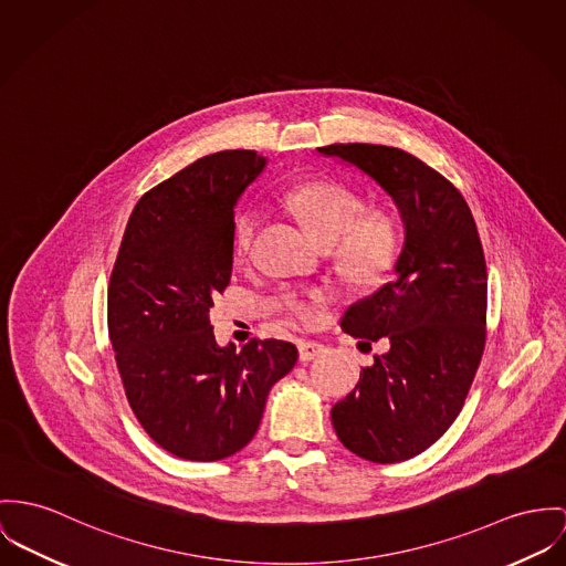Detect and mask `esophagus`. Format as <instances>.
Masks as SVG:
<instances>
[{
  "label": "esophagus",
  "mask_w": 566,
  "mask_h": 566,
  "mask_svg": "<svg viewBox=\"0 0 566 566\" xmlns=\"http://www.w3.org/2000/svg\"><path fill=\"white\" fill-rule=\"evenodd\" d=\"M297 348H300V359H302V361H312V359H316L318 355H323V350H325L323 345H318V343H314V340H300Z\"/></svg>",
  "instance_id": "1"
}]
</instances>
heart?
I'll return each instance as SVG.
<instances>
[{"instance_id": "1", "label": "heart", "mask_w": 566, "mask_h": 566, "mask_svg": "<svg viewBox=\"0 0 566 566\" xmlns=\"http://www.w3.org/2000/svg\"><path fill=\"white\" fill-rule=\"evenodd\" d=\"M284 205L304 221L305 228L323 245H332L340 271L355 282L379 280L398 252L396 221L384 209H364L357 191L332 178H310L293 185L284 193ZM261 226V213L245 209L234 219V252L245 256ZM327 293L312 289L286 295L289 312L302 321L314 323Z\"/></svg>"}]
</instances>
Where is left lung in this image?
I'll list each match as a JSON object with an SVG mask.
<instances>
[{
	"label": "left lung",
	"mask_w": 566,
	"mask_h": 566,
	"mask_svg": "<svg viewBox=\"0 0 566 566\" xmlns=\"http://www.w3.org/2000/svg\"><path fill=\"white\" fill-rule=\"evenodd\" d=\"M375 178L398 207L405 241L394 277L350 305L343 329L388 350L332 409L336 436L373 463L407 461L457 420L486 340V264L459 189L418 157L379 144L318 148Z\"/></svg>",
	"instance_id": "1"
}]
</instances>
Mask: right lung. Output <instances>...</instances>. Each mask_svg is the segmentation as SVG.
I'll return each mask as SVG.
<instances>
[{"label": "right lung", "instance_id": "obj_1", "mask_svg": "<svg viewBox=\"0 0 566 566\" xmlns=\"http://www.w3.org/2000/svg\"><path fill=\"white\" fill-rule=\"evenodd\" d=\"M254 150H221L146 191L107 289V329L130 409L164 450L219 461L245 448L266 394L297 361L291 343L218 347L211 307L230 284L234 205L261 175Z\"/></svg>", "mask_w": 566, "mask_h": 566}]
</instances>
